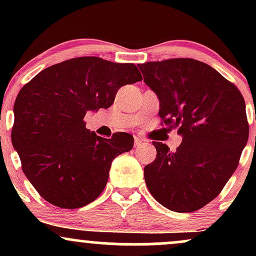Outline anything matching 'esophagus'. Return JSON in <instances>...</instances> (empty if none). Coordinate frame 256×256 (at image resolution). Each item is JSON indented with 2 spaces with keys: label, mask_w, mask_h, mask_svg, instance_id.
Instances as JSON below:
<instances>
[{
  "label": "esophagus",
  "mask_w": 256,
  "mask_h": 256,
  "mask_svg": "<svg viewBox=\"0 0 256 256\" xmlns=\"http://www.w3.org/2000/svg\"><path fill=\"white\" fill-rule=\"evenodd\" d=\"M142 143H143V140H140V137H134V146H136V148H137V146H140V144H142Z\"/></svg>",
  "instance_id": "1"
}]
</instances>
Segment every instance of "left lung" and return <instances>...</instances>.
Wrapping results in <instances>:
<instances>
[{
  "label": "left lung",
  "mask_w": 256,
  "mask_h": 256,
  "mask_svg": "<svg viewBox=\"0 0 256 256\" xmlns=\"http://www.w3.org/2000/svg\"><path fill=\"white\" fill-rule=\"evenodd\" d=\"M158 95V116L183 140L176 152L152 142L156 158L144 167L148 190L173 212H195L219 195L248 142L246 102L237 86L210 64L168 58L138 64Z\"/></svg>",
  "instance_id": "8db88e82"
}]
</instances>
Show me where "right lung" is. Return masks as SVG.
Segmentation results:
<instances>
[{"label": "right lung", "mask_w": 256, "mask_h": 256, "mask_svg": "<svg viewBox=\"0 0 256 256\" xmlns=\"http://www.w3.org/2000/svg\"><path fill=\"white\" fill-rule=\"evenodd\" d=\"M140 80L134 64L82 56L52 64L22 88L12 143L22 172L46 201L74 210L101 195L112 161L131 150L134 137H100L83 119L86 112L110 108L120 88Z\"/></svg>", "instance_id": "1"}]
</instances>
